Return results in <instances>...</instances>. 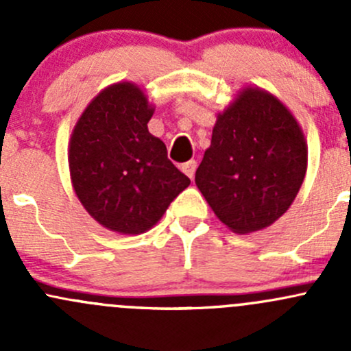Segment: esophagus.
Returning <instances> with one entry per match:
<instances>
[{"mask_svg": "<svg viewBox=\"0 0 351 351\" xmlns=\"http://www.w3.org/2000/svg\"><path fill=\"white\" fill-rule=\"evenodd\" d=\"M195 169H197L195 161H189V162H183L182 165V171L185 173L190 180H193V176H195Z\"/></svg>", "mask_w": 351, "mask_h": 351, "instance_id": "obj_1", "label": "esophagus"}]
</instances>
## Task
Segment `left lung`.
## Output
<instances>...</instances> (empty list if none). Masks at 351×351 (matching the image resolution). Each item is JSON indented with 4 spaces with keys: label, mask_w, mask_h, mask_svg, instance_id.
Returning <instances> with one entry per match:
<instances>
[{
    "label": "left lung",
    "mask_w": 351,
    "mask_h": 351,
    "mask_svg": "<svg viewBox=\"0 0 351 351\" xmlns=\"http://www.w3.org/2000/svg\"><path fill=\"white\" fill-rule=\"evenodd\" d=\"M307 169V144L278 98L247 86L221 112L195 183L222 224L260 231L289 210Z\"/></svg>",
    "instance_id": "left-lung-1"
}]
</instances>
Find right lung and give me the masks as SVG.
<instances>
[{
    "mask_svg": "<svg viewBox=\"0 0 351 351\" xmlns=\"http://www.w3.org/2000/svg\"><path fill=\"white\" fill-rule=\"evenodd\" d=\"M153 113L144 91L122 81L90 101L71 134L74 192L98 224L119 234L146 232L190 185L147 130Z\"/></svg>",
    "mask_w": 351,
    "mask_h": 351,
    "instance_id": "1",
    "label": "right lung"
}]
</instances>
